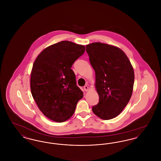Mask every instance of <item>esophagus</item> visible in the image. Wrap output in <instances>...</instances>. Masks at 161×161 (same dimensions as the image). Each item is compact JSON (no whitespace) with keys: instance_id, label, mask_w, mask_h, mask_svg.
Wrapping results in <instances>:
<instances>
[{"instance_id":"34e87169","label":"esophagus","mask_w":161,"mask_h":161,"mask_svg":"<svg viewBox=\"0 0 161 161\" xmlns=\"http://www.w3.org/2000/svg\"><path fill=\"white\" fill-rule=\"evenodd\" d=\"M84 90L86 91V92L88 91V90H89V87H88V86H84Z\"/></svg>"}]
</instances>
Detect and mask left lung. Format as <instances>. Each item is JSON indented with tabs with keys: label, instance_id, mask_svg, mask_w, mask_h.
<instances>
[{
	"label": "left lung",
	"instance_id": "8db88e82",
	"mask_svg": "<svg viewBox=\"0 0 161 161\" xmlns=\"http://www.w3.org/2000/svg\"><path fill=\"white\" fill-rule=\"evenodd\" d=\"M89 61L95 72V87L99 95L93 112L102 119L121 114L132 95L135 75L130 60L121 49L100 42L86 45Z\"/></svg>",
	"mask_w": 161,
	"mask_h": 161
}]
</instances>
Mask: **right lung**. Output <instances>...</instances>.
Listing matches in <instances>:
<instances>
[{"label": "right lung", "instance_id": "add662e5", "mask_svg": "<svg viewBox=\"0 0 161 161\" xmlns=\"http://www.w3.org/2000/svg\"><path fill=\"white\" fill-rule=\"evenodd\" d=\"M84 52L83 45L61 41L46 47L34 63L32 95L40 111L54 121L62 123L69 119L83 97L71 68Z\"/></svg>", "mask_w": 161, "mask_h": 161}]
</instances>
